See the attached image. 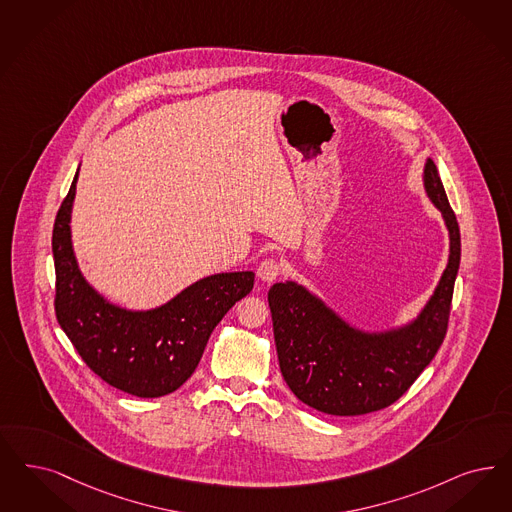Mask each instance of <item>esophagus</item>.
<instances>
[{
	"label": "esophagus",
	"mask_w": 512,
	"mask_h": 512,
	"mask_svg": "<svg viewBox=\"0 0 512 512\" xmlns=\"http://www.w3.org/2000/svg\"><path fill=\"white\" fill-rule=\"evenodd\" d=\"M282 274V265L276 259H265L261 265L257 266V276L263 282H274Z\"/></svg>",
	"instance_id": "34e87169"
}]
</instances>
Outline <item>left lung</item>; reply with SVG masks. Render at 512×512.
Returning <instances> with one entry per match:
<instances>
[{"instance_id":"left-lung-1","label":"left lung","mask_w":512,"mask_h":512,"mask_svg":"<svg viewBox=\"0 0 512 512\" xmlns=\"http://www.w3.org/2000/svg\"><path fill=\"white\" fill-rule=\"evenodd\" d=\"M423 189L450 238L448 265L422 312L401 327L365 331L348 323L297 282L268 291L283 380L304 405L333 416H359L395 403L439 352L459 270L458 221L431 159Z\"/></svg>"}]
</instances>
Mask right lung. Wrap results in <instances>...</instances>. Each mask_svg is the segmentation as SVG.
Returning <instances> with one entry per match:
<instances>
[{
    "label": "right lung",
    "mask_w": 512,
    "mask_h": 512,
    "mask_svg": "<svg viewBox=\"0 0 512 512\" xmlns=\"http://www.w3.org/2000/svg\"><path fill=\"white\" fill-rule=\"evenodd\" d=\"M77 177L79 170L54 221L56 319L90 371L109 386L143 399L168 395L191 378L213 329L253 289L255 274L206 276L151 310L109 302L85 280L73 253Z\"/></svg>",
    "instance_id": "1"
}]
</instances>
